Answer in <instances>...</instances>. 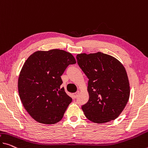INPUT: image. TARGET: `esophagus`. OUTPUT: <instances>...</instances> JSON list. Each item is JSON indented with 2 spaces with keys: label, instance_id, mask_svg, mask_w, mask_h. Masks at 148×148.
<instances>
[{
  "label": "esophagus",
  "instance_id": "34e87169",
  "mask_svg": "<svg viewBox=\"0 0 148 148\" xmlns=\"http://www.w3.org/2000/svg\"><path fill=\"white\" fill-rule=\"evenodd\" d=\"M79 94V91H77L75 93H74L73 95V99H76V98L78 97V95Z\"/></svg>",
  "mask_w": 148,
  "mask_h": 148
}]
</instances>
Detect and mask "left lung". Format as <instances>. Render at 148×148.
I'll list each match as a JSON object with an SVG mask.
<instances>
[{
	"instance_id": "1",
	"label": "left lung",
	"mask_w": 148,
	"mask_h": 148,
	"mask_svg": "<svg viewBox=\"0 0 148 148\" xmlns=\"http://www.w3.org/2000/svg\"><path fill=\"white\" fill-rule=\"evenodd\" d=\"M76 58L79 66L88 79L89 99L81 106L85 116L99 124L116 119L130 97L125 68L114 57L101 52L78 54Z\"/></svg>"
}]
</instances>
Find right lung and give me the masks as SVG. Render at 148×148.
Instances as JSON below:
<instances>
[{"label":"right lung","mask_w":148,"mask_h":148,"mask_svg":"<svg viewBox=\"0 0 148 148\" xmlns=\"http://www.w3.org/2000/svg\"><path fill=\"white\" fill-rule=\"evenodd\" d=\"M76 63L71 53L61 49L38 51L29 57L20 71L18 87L24 107L40 123L53 124L62 119L72 99L61 76Z\"/></svg>","instance_id":"obj_1"}]
</instances>
